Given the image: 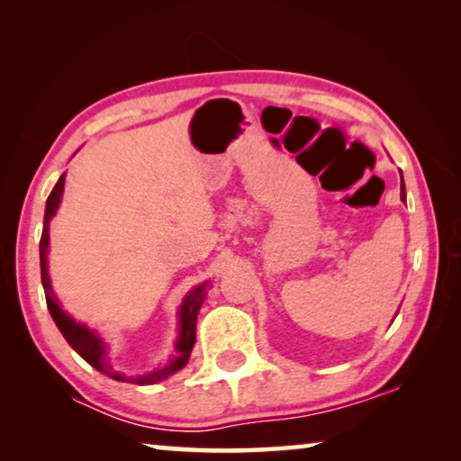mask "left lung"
I'll return each instance as SVG.
<instances>
[{
	"instance_id": "obj_1",
	"label": "left lung",
	"mask_w": 461,
	"mask_h": 461,
	"mask_svg": "<svg viewBox=\"0 0 461 461\" xmlns=\"http://www.w3.org/2000/svg\"><path fill=\"white\" fill-rule=\"evenodd\" d=\"M401 201H404V205H407V191H404V183H402V175H401Z\"/></svg>"
}]
</instances>
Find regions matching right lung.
Segmentation results:
<instances>
[{
	"instance_id": "obj_1",
	"label": "right lung",
	"mask_w": 461,
	"mask_h": 461,
	"mask_svg": "<svg viewBox=\"0 0 461 461\" xmlns=\"http://www.w3.org/2000/svg\"><path fill=\"white\" fill-rule=\"evenodd\" d=\"M62 191H65V173L60 175V178L54 185V189L50 191L49 199H46V212H44V225H42V238H41V276H42V286H44V294H46V305H49L50 315L57 323L59 331L62 333V338L68 341L77 354H79L85 362L91 364L97 372L105 374V376L118 380V382H130V384H156V382L167 380L168 376H173L178 370H183L186 362H189V356L193 352L194 339V330H197V315L199 309L205 301L207 291L212 288V283L205 280L197 286H193L189 293L185 294V299L178 307V333L175 339V352L170 354L168 362L162 366H156L150 372H142V374H126L113 368L112 360H109V348L107 343L99 338V333L95 330H89L87 325L81 321H75V319L67 313L65 309L60 307V303L54 294V288L49 276V246H50V221L52 217L57 215L60 199H62Z\"/></svg>"
}]
</instances>
